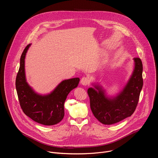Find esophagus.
I'll use <instances>...</instances> for the list:
<instances>
[{"label": "esophagus", "instance_id": "obj_1", "mask_svg": "<svg viewBox=\"0 0 158 158\" xmlns=\"http://www.w3.org/2000/svg\"><path fill=\"white\" fill-rule=\"evenodd\" d=\"M89 79L87 77H83L81 80V84L83 85H85V86L89 84Z\"/></svg>", "mask_w": 158, "mask_h": 158}]
</instances>
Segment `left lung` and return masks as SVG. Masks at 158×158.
I'll return each mask as SVG.
<instances>
[{
    "instance_id": "left-lung-1",
    "label": "left lung",
    "mask_w": 158,
    "mask_h": 158,
    "mask_svg": "<svg viewBox=\"0 0 158 158\" xmlns=\"http://www.w3.org/2000/svg\"><path fill=\"white\" fill-rule=\"evenodd\" d=\"M133 60L134 67L132 74L123 89L116 95H108L98 82L92 83L94 87L87 90L93 113L103 124L117 123L130 117L136 109L143 85V64L138 57Z\"/></svg>"
}]
</instances>
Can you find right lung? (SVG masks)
Here are the masks:
<instances>
[{
	"label": "right lung",
	"mask_w": 158,
	"mask_h": 158,
	"mask_svg": "<svg viewBox=\"0 0 158 158\" xmlns=\"http://www.w3.org/2000/svg\"><path fill=\"white\" fill-rule=\"evenodd\" d=\"M31 44L27 45L20 59V67L15 80V87L20 107L26 116L34 121L52 126L59 123L64 116V102L67 95L77 87L79 77L61 81L46 94L35 92L28 84L25 72V59Z\"/></svg>",
	"instance_id": "obj_1"
}]
</instances>
